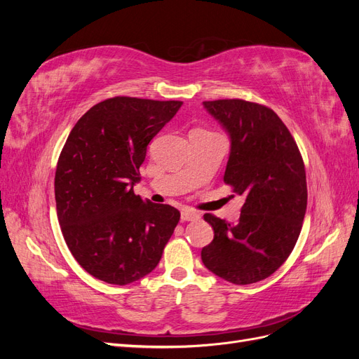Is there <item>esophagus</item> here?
<instances>
[{"label": "esophagus", "instance_id": "34e87169", "mask_svg": "<svg viewBox=\"0 0 359 359\" xmlns=\"http://www.w3.org/2000/svg\"><path fill=\"white\" fill-rule=\"evenodd\" d=\"M198 219H199V214H196V212H193L190 210H182L181 211V220L182 222H194Z\"/></svg>", "mask_w": 359, "mask_h": 359}]
</instances>
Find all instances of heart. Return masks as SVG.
Masks as SVG:
<instances>
[{
	"label": "heart",
	"instance_id": "heart-1",
	"mask_svg": "<svg viewBox=\"0 0 359 359\" xmlns=\"http://www.w3.org/2000/svg\"><path fill=\"white\" fill-rule=\"evenodd\" d=\"M196 130H202V128H196Z\"/></svg>",
	"mask_w": 359,
	"mask_h": 359
}]
</instances>
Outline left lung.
Here are the masks:
<instances>
[{"label":"left lung","instance_id":"1","mask_svg":"<svg viewBox=\"0 0 359 359\" xmlns=\"http://www.w3.org/2000/svg\"><path fill=\"white\" fill-rule=\"evenodd\" d=\"M203 106L231 136L223 181L245 202L236 224L203 215L214 240L201 257L215 276L252 285L274 274L298 241L307 210L306 168L295 139L268 106L241 99Z\"/></svg>","mask_w":359,"mask_h":359}]
</instances>
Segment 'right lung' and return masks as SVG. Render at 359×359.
<instances>
[{"label": "right lung", "instance_id": "add662e5", "mask_svg": "<svg viewBox=\"0 0 359 359\" xmlns=\"http://www.w3.org/2000/svg\"><path fill=\"white\" fill-rule=\"evenodd\" d=\"M181 104L106 99L79 118L61 149L55 202L62 236L86 273L106 283L149 274L180 222L177 208L144 201L133 186L151 139Z\"/></svg>", "mask_w": 359, "mask_h": 359}]
</instances>
